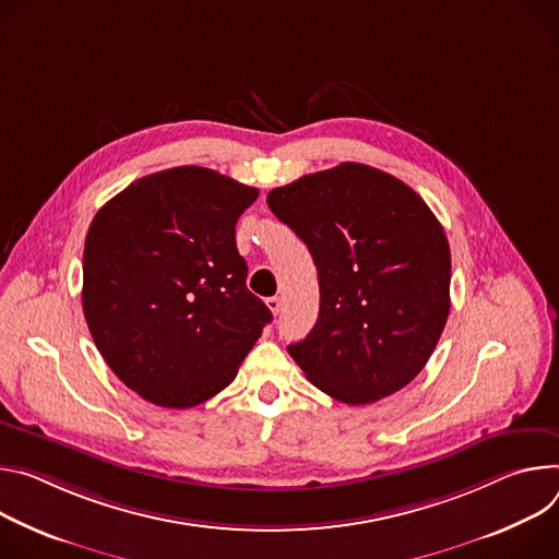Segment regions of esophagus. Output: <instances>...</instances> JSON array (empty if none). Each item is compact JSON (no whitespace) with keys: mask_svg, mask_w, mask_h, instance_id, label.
Returning a JSON list of instances; mask_svg holds the SVG:
<instances>
[{"mask_svg":"<svg viewBox=\"0 0 559 559\" xmlns=\"http://www.w3.org/2000/svg\"><path fill=\"white\" fill-rule=\"evenodd\" d=\"M266 306H269V311H271L273 316H277L280 308H282V299H280V297H269V299H266Z\"/></svg>","mask_w":559,"mask_h":559,"instance_id":"esophagus-1","label":"esophagus"}]
</instances>
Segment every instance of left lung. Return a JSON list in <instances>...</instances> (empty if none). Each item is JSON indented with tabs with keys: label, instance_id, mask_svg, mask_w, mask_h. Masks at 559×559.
<instances>
[{
	"label": "left lung",
	"instance_id": "obj_1",
	"mask_svg": "<svg viewBox=\"0 0 559 559\" xmlns=\"http://www.w3.org/2000/svg\"><path fill=\"white\" fill-rule=\"evenodd\" d=\"M318 266L320 316L288 353L326 395L373 404L411 384L451 311V248L397 177L344 162L266 198Z\"/></svg>",
	"mask_w": 559,
	"mask_h": 559
}]
</instances>
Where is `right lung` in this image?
<instances>
[{"label":"right lung","mask_w":559,"mask_h":559,"mask_svg":"<svg viewBox=\"0 0 559 559\" xmlns=\"http://www.w3.org/2000/svg\"><path fill=\"white\" fill-rule=\"evenodd\" d=\"M258 195L217 170L177 166L133 181L91 222L84 318L112 373L146 402L211 400L273 320L246 288L235 243Z\"/></svg>","instance_id":"add662e5"}]
</instances>
